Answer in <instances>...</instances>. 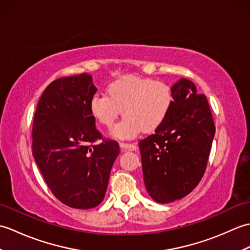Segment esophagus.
I'll list each match as a JSON object with an SVG mask.
<instances>
[{
    "label": "esophagus",
    "instance_id": "obj_1",
    "mask_svg": "<svg viewBox=\"0 0 250 250\" xmlns=\"http://www.w3.org/2000/svg\"><path fill=\"white\" fill-rule=\"evenodd\" d=\"M120 148L121 150H135L136 145L130 144V143H120Z\"/></svg>",
    "mask_w": 250,
    "mask_h": 250
}]
</instances>
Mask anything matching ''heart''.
Here are the masks:
<instances>
[{
    "instance_id": "1",
    "label": "heart",
    "mask_w": 250,
    "mask_h": 250,
    "mask_svg": "<svg viewBox=\"0 0 250 250\" xmlns=\"http://www.w3.org/2000/svg\"><path fill=\"white\" fill-rule=\"evenodd\" d=\"M106 93L90 100V113L99 124L110 128L124 109L125 116L111 131L122 140L133 139L144 129H158L174 105L173 88L152 78L117 79L106 87Z\"/></svg>"
}]
</instances>
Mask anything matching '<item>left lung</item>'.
I'll use <instances>...</instances> for the list:
<instances>
[{
	"instance_id": "8db88e82",
	"label": "left lung",
	"mask_w": 250,
	"mask_h": 250,
	"mask_svg": "<svg viewBox=\"0 0 250 250\" xmlns=\"http://www.w3.org/2000/svg\"><path fill=\"white\" fill-rule=\"evenodd\" d=\"M172 88L174 105L167 119L139 143L147 192L158 203L182 199L198 186L215 135L205 95L186 78Z\"/></svg>"
}]
</instances>
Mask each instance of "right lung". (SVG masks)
Returning a JSON list of instances; mask_svg holds the SVG:
<instances>
[{"label":"right lung","mask_w":250,"mask_h":250,"mask_svg":"<svg viewBox=\"0 0 250 250\" xmlns=\"http://www.w3.org/2000/svg\"><path fill=\"white\" fill-rule=\"evenodd\" d=\"M97 92L89 74L49 83L39 101L32 128L34 160L56 198L73 208L103 201L119 144L105 140L90 113ZM101 142H99V140Z\"/></svg>","instance_id":"right-lung-1"}]
</instances>
